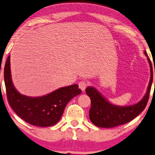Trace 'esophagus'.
Masks as SVG:
<instances>
[{"mask_svg":"<svg viewBox=\"0 0 155 155\" xmlns=\"http://www.w3.org/2000/svg\"><path fill=\"white\" fill-rule=\"evenodd\" d=\"M87 86V81H81L79 83V87L80 89L82 90V91H84V90H85Z\"/></svg>","mask_w":155,"mask_h":155,"instance_id":"obj_1","label":"esophagus"}]
</instances>
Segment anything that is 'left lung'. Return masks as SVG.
<instances>
[{"label":"left lung","mask_w":155,"mask_h":155,"mask_svg":"<svg viewBox=\"0 0 155 155\" xmlns=\"http://www.w3.org/2000/svg\"><path fill=\"white\" fill-rule=\"evenodd\" d=\"M144 54L147 57L150 66L151 78L145 96L136 104L127 107H119L111 104L94 87H89L86 89V93L91 99V104L89 110V119L96 126L104 128H111L124 124L136 118L145 109L150 97L151 87L153 80V71L151 61L145 51Z\"/></svg>","instance_id":"8db88e82"}]
</instances>
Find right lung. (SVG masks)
Returning <instances> with one entry per match:
<instances>
[{
  "label": "right lung",
  "mask_w": 155,
  "mask_h": 155,
  "mask_svg": "<svg viewBox=\"0 0 155 155\" xmlns=\"http://www.w3.org/2000/svg\"><path fill=\"white\" fill-rule=\"evenodd\" d=\"M4 81L8 101L13 110L27 123L38 127L56 124L60 120L68 101L81 93L79 86L73 84L41 97L21 94L11 81L10 56L5 64Z\"/></svg>",
  "instance_id": "right-lung-1"
}]
</instances>
